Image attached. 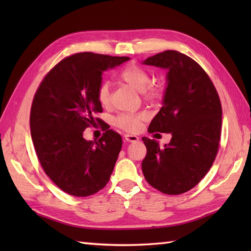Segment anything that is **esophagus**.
<instances>
[{
    "instance_id": "esophagus-1",
    "label": "esophagus",
    "mask_w": 251,
    "mask_h": 251,
    "mask_svg": "<svg viewBox=\"0 0 251 251\" xmlns=\"http://www.w3.org/2000/svg\"><path fill=\"white\" fill-rule=\"evenodd\" d=\"M125 140L128 141V142H137V141H139V137L136 136V135L127 134V135H125Z\"/></svg>"
}]
</instances>
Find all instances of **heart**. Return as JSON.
I'll return each instance as SVG.
<instances>
[{"label":"heart","mask_w":251,"mask_h":251,"mask_svg":"<svg viewBox=\"0 0 251 251\" xmlns=\"http://www.w3.org/2000/svg\"><path fill=\"white\" fill-rule=\"evenodd\" d=\"M121 81L138 92L142 93L143 98L150 102H156L163 97V88L157 84L151 83V75L146 69L137 65H128L120 72ZM97 100L102 106L110 104V89L106 83H101L97 88ZM147 113H122L114 120L115 125L123 130L135 132L140 129L142 123L147 120Z\"/></svg>","instance_id":"b5f03b06"}]
</instances>
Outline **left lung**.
Returning a JSON list of instances; mask_svg holds the SVG:
<instances>
[{"label": "left lung", "mask_w": 251, "mask_h": 251, "mask_svg": "<svg viewBox=\"0 0 251 251\" xmlns=\"http://www.w3.org/2000/svg\"><path fill=\"white\" fill-rule=\"evenodd\" d=\"M143 63L168 70L163 106L148 131L173 137L164 148L142 138L147 147L142 173L153 188L179 195L193 189L215 162L222 125L220 98L204 69L182 52L165 50Z\"/></svg>", "instance_id": "8db88e82"}]
</instances>
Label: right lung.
I'll list each match as a JSON object with an SVG mask.
<instances>
[{
  "label": "right lung",
  "instance_id": "obj_1",
  "mask_svg": "<svg viewBox=\"0 0 251 251\" xmlns=\"http://www.w3.org/2000/svg\"><path fill=\"white\" fill-rule=\"evenodd\" d=\"M129 60L94 52L66 57L46 74L32 101L30 128L37 158L45 174L66 193L85 197L109 182L122 149V137L106 129L97 141L84 130L102 120L97 88L102 72Z\"/></svg>",
  "mask_w": 251,
  "mask_h": 251
}]
</instances>
